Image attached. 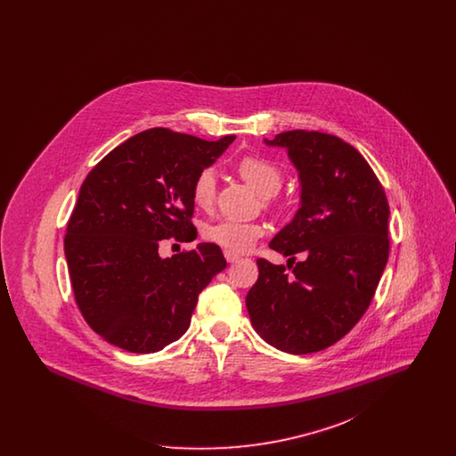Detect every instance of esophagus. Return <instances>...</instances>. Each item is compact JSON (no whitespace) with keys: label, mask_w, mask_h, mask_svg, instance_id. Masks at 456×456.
Returning a JSON list of instances; mask_svg holds the SVG:
<instances>
[{"label":"esophagus","mask_w":456,"mask_h":456,"mask_svg":"<svg viewBox=\"0 0 456 456\" xmlns=\"http://www.w3.org/2000/svg\"><path fill=\"white\" fill-rule=\"evenodd\" d=\"M224 256H225V260L229 261V263H234V261L239 260V255L232 253V251H224Z\"/></svg>","instance_id":"obj_1"}]
</instances>
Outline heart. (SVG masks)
<instances>
[{"mask_svg":"<svg viewBox=\"0 0 456 456\" xmlns=\"http://www.w3.org/2000/svg\"><path fill=\"white\" fill-rule=\"evenodd\" d=\"M239 175L263 196V205L266 208L277 207L279 190L282 188V169L270 159L263 155H244L236 162ZM191 198L198 208L208 210L216 201V174L212 169H201L196 174L191 184ZM265 229L258 222H242L224 218L203 227V238L212 244H217L225 251L246 253L263 236Z\"/></svg>","mask_w":456,"mask_h":456,"instance_id":"obj_1","label":"heart"}]
</instances>
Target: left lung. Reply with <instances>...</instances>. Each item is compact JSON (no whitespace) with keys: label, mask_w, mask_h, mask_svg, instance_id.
Segmentation results:
<instances>
[{"label":"left lung","mask_w":456,"mask_h":456,"mask_svg":"<svg viewBox=\"0 0 456 456\" xmlns=\"http://www.w3.org/2000/svg\"><path fill=\"white\" fill-rule=\"evenodd\" d=\"M265 142L285 147L297 167L301 208L270 242L289 256L290 273L260 258L246 305L266 344L311 354L338 342L366 313L390 255V207L368 160L342 138L292 130Z\"/></svg>","instance_id":"obj_1"}]
</instances>
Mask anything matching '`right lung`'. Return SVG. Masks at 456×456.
<instances>
[{
	"label": "right lung",
	"mask_w": 456,
	"mask_h": 456,
	"mask_svg": "<svg viewBox=\"0 0 456 456\" xmlns=\"http://www.w3.org/2000/svg\"><path fill=\"white\" fill-rule=\"evenodd\" d=\"M234 138L152 128L87 174L66 225L65 255L77 305L109 344L151 354L190 328L200 292L227 263L212 242L171 258L159 256V244L196 238L193 179Z\"/></svg>",
	"instance_id": "obj_1"
}]
</instances>
